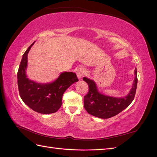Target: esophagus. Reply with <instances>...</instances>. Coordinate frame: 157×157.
<instances>
[{"label":"esophagus","instance_id":"34e87169","mask_svg":"<svg viewBox=\"0 0 157 157\" xmlns=\"http://www.w3.org/2000/svg\"><path fill=\"white\" fill-rule=\"evenodd\" d=\"M86 69L84 68V67H79L78 68V69L77 70V77L80 79V78H82V77L83 76L86 74Z\"/></svg>","mask_w":157,"mask_h":157}]
</instances>
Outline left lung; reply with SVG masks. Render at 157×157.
Masks as SVG:
<instances>
[{
	"label": "left lung",
	"mask_w": 157,
	"mask_h": 157,
	"mask_svg": "<svg viewBox=\"0 0 157 157\" xmlns=\"http://www.w3.org/2000/svg\"><path fill=\"white\" fill-rule=\"evenodd\" d=\"M135 78L130 92L123 98L107 96L99 93L96 83L92 80L84 77L83 80L88 84V93L84 97V107L86 111L94 117L109 118L117 115L130 105L134 100L137 88V69Z\"/></svg>",
	"instance_id": "obj_1"
}]
</instances>
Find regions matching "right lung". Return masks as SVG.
I'll return each mask as SVG.
<instances>
[{
	"mask_svg": "<svg viewBox=\"0 0 157 157\" xmlns=\"http://www.w3.org/2000/svg\"><path fill=\"white\" fill-rule=\"evenodd\" d=\"M34 43L23 54L19 67V93L23 101L33 111L41 114L54 113L61 107L65 90L78 80L73 72L61 73L54 82L47 84L37 83L29 80L26 75L27 55Z\"/></svg>",
	"mask_w": 157,
	"mask_h": 157,
	"instance_id": "right-lung-1",
	"label": "right lung"
}]
</instances>
